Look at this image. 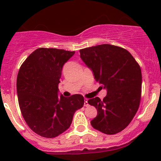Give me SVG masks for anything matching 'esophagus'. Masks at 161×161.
<instances>
[{"instance_id": "obj_1", "label": "esophagus", "mask_w": 161, "mask_h": 161, "mask_svg": "<svg viewBox=\"0 0 161 161\" xmlns=\"http://www.w3.org/2000/svg\"><path fill=\"white\" fill-rule=\"evenodd\" d=\"M88 99L87 98H85L84 99V106L85 107H88Z\"/></svg>"}]
</instances>
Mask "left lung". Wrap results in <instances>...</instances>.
<instances>
[{"label":"left lung","mask_w":161,"mask_h":161,"mask_svg":"<svg viewBox=\"0 0 161 161\" xmlns=\"http://www.w3.org/2000/svg\"><path fill=\"white\" fill-rule=\"evenodd\" d=\"M83 62L93 71L96 82L106 88V97L89 99L97 115L91 121L94 129L114 135L123 130L137 112L142 95L139 64L127 50L104 44L79 51Z\"/></svg>","instance_id":"obj_1"}]
</instances>
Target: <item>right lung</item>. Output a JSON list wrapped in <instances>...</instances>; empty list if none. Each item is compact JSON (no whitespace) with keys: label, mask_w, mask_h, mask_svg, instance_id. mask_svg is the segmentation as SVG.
Listing matches in <instances>:
<instances>
[{"label":"right lung","mask_w":161,"mask_h":161,"mask_svg":"<svg viewBox=\"0 0 161 161\" xmlns=\"http://www.w3.org/2000/svg\"><path fill=\"white\" fill-rule=\"evenodd\" d=\"M74 53L40 47L20 66L16 79L20 110L29 128L42 137L54 138L65 132L74 113L84 105L82 95L57 94L63 66Z\"/></svg>","instance_id":"obj_1"}]
</instances>
